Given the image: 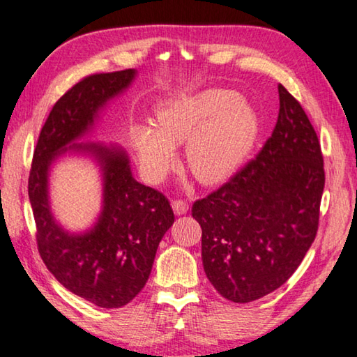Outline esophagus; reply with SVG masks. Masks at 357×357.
<instances>
[{
    "mask_svg": "<svg viewBox=\"0 0 357 357\" xmlns=\"http://www.w3.org/2000/svg\"><path fill=\"white\" fill-rule=\"evenodd\" d=\"M188 208H190L188 202L180 201V199L172 201V210H174L175 215H178V217H180V215H185L186 212H188Z\"/></svg>",
    "mask_w": 357,
    "mask_h": 357,
    "instance_id": "1",
    "label": "esophagus"
}]
</instances>
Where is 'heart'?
Returning a JSON list of instances; mask_svg holds the SVG:
<instances>
[{"mask_svg": "<svg viewBox=\"0 0 357 357\" xmlns=\"http://www.w3.org/2000/svg\"><path fill=\"white\" fill-rule=\"evenodd\" d=\"M258 115L229 89H206L161 99L155 126L134 123L128 131L139 167L160 182L177 162L175 145L186 142V162L204 185L226 182L247 160L258 136Z\"/></svg>", "mask_w": 357, "mask_h": 357, "instance_id": "heart-1", "label": "heart"}]
</instances>
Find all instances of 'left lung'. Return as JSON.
Instances as JSON below:
<instances>
[{
	"label": "left lung",
	"mask_w": 357,
	"mask_h": 357,
	"mask_svg": "<svg viewBox=\"0 0 357 357\" xmlns=\"http://www.w3.org/2000/svg\"><path fill=\"white\" fill-rule=\"evenodd\" d=\"M277 125L241 172L192 204L202 264L227 301L247 303L280 288L317 237L323 155L307 114L278 85Z\"/></svg>",
	"instance_id": "left-lung-1"
}]
</instances>
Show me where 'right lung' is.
Returning <instances> with one entry per match:
<instances>
[{
  "label": "right lung",
  "mask_w": 357,
  "mask_h": 357,
  "mask_svg": "<svg viewBox=\"0 0 357 357\" xmlns=\"http://www.w3.org/2000/svg\"><path fill=\"white\" fill-rule=\"evenodd\" d=\"M136 69L95 74L58 99L40 130L28 178L38 248L64 288L101 308L130 303L147 283L174 212L161 192L132 177L125 149L89 137L110 101L123 95ZM64 155H85L102 177V210L89 230L74 233L56 220L50 201L51 169Z\"/></svg>",
  "instance_id": "right-lung-1"
}]
</instances>
